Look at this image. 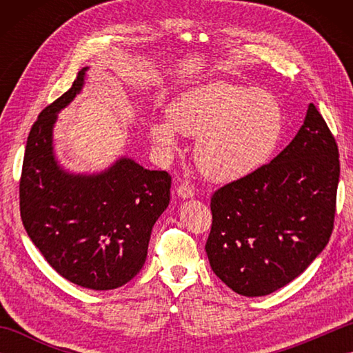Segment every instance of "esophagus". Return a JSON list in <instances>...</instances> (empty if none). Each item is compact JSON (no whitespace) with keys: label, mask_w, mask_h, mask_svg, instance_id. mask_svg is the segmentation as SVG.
<instances>
[{"label":"esophagus","mask_w":353,"mask_h":353,"mask_svg":"<svg viewBox=\"0 0 353 353\" xmlns=\"http://www.w3.org/2000/svg\"><path fill=\"white\" fill-rule=\"evenodd\" d=\"M176 192H177V196L179 197H182V199H190V197H192L194 196V190H192V186L190 185V183H186V182H183V183H181L176 188Z\"/></svg>","instance_id":"1"}]
</instances>
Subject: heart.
Returning <instances> with one entry per match:
<instances>
[{"label": "heart", "instance_id": "b5f03b06", "mask_svg": "<svg viewBox=\"0 0 353 353\" xmlns=\"http://www.w3.org/2000/svg\"><path fill=\"white\" fill-rule=\"evenodd\" d=\"M282 129V109L273 94L215 81L179 97L168 119L152 123L150 134L165 156L177 152L176 132L199 138V170L214 182H232L272 157Z\"/></svg>", "mask_w": 353, "mask_h": 353}]
</instances>
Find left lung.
Here are the masks:
<instances>
[{
  "instance_id": "1",
  "label": "left lung",
  "mask_w": 353,
  "mask_h": 353,
  "mask_svg": "<svg viewBox=\"0 0 353 353\" xmlns=\"http://www.w3.org/2000/svg\"><path fill=\"white\" fill-rule=\"evenodd\" d=\"M339 179V145L311 103L272 162L212 194L205 249L214 273L247 297L296 279L332 235Z\"/></svg>"
}]
</instances>
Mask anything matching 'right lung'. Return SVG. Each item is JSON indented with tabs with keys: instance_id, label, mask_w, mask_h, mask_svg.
Masks as SVG:
<instances>
[{
	"instance_id": "add662e5",
	"label": "right lung",
	"mask_w": 353,
	"mask_h": 353,
	"mask_svg": "<svg viewBox=\"0 0 353 353\" xmlns=\"http://www.w3.org/2000/svg\"><path fill=\"white\" fill-rule=\"evenodd\" d=\"M85 71L30 130L19 211L30 239L59 274L85 288L114 290L144 265L153 224L170 203L171 176L125 157L97 176H72L59 167L52 124L80 92Z\"/></svg>"
}]
</instances>
